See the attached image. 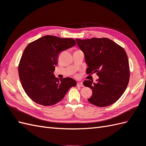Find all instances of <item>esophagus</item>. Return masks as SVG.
<instances>
[{
	"mask_svg": "<svg viewBox=\"0 0 146 146\" xmlns=\"http://www.w3.org/2000/svg\"><path fill=\"white\" fill-rule=\"evenodd\" d=\"M77 86L78 87H83V84L82 82H78L77 83Z\"/></svg>",
	"mask_w": 146,
	"mask_h": 146,
	"instance_id": "obj_1",
	"label": "esophagus"
}]
</instances>
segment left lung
<instances>
[{
	"label": "left lung",
	"mask_w": 146,
	"mask_h": 146,
	"mask_svg": "<svg viewBox=\"0 0 146 146\" xmlns=\"http://www.w3.org/2000/svg\"><path fill=\"white\" fill-rule=\"evenodd\" d=\"M84 55L87 74L96 73V83L86 80L84 86L92 90L88 101L98 107H106L119 99L129 81V65L124 49L107 38L76 39Z\"/></svg>",
	"instance_id": "left-lung-1"
}]
</instances>
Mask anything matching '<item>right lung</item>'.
<instances>
[{
  "label": "right lung",
  "mask_w": 146,
  "mask_h": 146,
  "mask_svg": "<svg viewBox=\"0 0 146 146\" xmlns=\"http://www.w3.org/2000/svg\"><path fill=\"white\" fill-rule=\"evenodd\" d=\"M75 45L73 38L45 35L26 46L19 63V74L25 92L34 102L45 106L54 105L76 85L72 78L59 80L53 74L60 52Z\"/></svg>",
  "instance_id": "1"
}]
</instances>
